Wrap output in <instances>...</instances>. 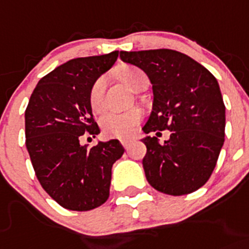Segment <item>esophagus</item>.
<instances>
[{"instance_id":"obj_1","label":"esophagus","mask_w":249,"mask_h":249,"mask_svg":"<svg viewBox=\"0 0 249 249\" xmlns=\"http://www.w3.org/2000/svg\"><path fill=\"white\" fill-rule=\"evenodd\" d=\"M120 142H122L123 147H124L125 150H127V148H129V146L131 145L132 141L131 140H127V139H126V140H122V141H120Z\"/></svg>"}]
</instances>
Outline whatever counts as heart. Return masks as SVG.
<instances>
[{"label": "heart", "mask_w": 249, "mask_h": 249, "mask_svg": "<svg viewBox=\"0 0 249 249\" xmlns=\"http://www.w3.org/2000/svg\"><path fill=\"white\" fill-rule=\"evenodd\" d=\"M145 75L141 70L129 67L122 72V77L127 86L135 89L139 81ZM104 90H106V78L99 77L93 83L89 92L90 108L94 111H99L104 106ZM141 110L139 108H131L124 111L108 110L104 111L99 118V125L102 131L108 138L126 139L131 135L136 125L141 119Z\"/></svg>", "instance_id": "heart-1"}]
</instances>
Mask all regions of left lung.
<instances>
[{
    "mask_svg": "<svg viewBox=\"0 0 249 249\" xmlns=\"http://www.w3.org/2000/svg\"><path fill=\"white\" fill-rule=\"evenodd\" d=\"M124 62L140 67L152 83L153 106L142 160L147 182L164 194H190L210 178L225 141V104L219 83L208 69L171 49L120 51Z\"/></svg>",
    "mask_w": 249,
    "mask_h": 249,
    "instance_id": "obj_1",
    "label": "left lung"
}]
</instances>
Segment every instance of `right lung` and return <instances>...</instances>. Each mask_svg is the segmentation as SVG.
I'll list each match as a JSON object with an SVG mask.
<instances>
[{
  "instance_id": "1",
  "label": "right lung",
  "mask_w": 249,
  "mask_h": 249,
  "mask_svg": "<svg viewBox=\"0 0 249 249\" xmlns=\"http://www.w3.org/2000/svg\"><path fill=\"white\" fill-rule=\"evenodd\" d=\"M119 51L72 59L44 76L25 109V146L39 183L62 208L88 211L109 198L111 167L124 153L118 140L81 145L99 134L89 92ZM89 139V138H88Z\"/></svg>"
}]
</instances>
